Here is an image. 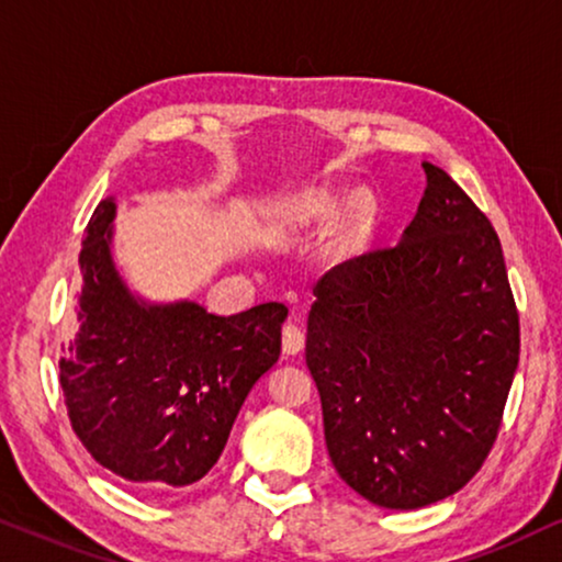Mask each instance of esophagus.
Listing matches in <instances>:
<instances>
[{
  "label": "esophagus",
  "mask_w": 562,
  "mask_h": 562,
  "mask_svg": "<svg viewBox=\"0 0 562 562\" xmlns=\"http://www.w3.org/2000/svg\"><path fill=\"white\" fill-rule=\"evenodd\" d=\"M303 347H305V334L301 331V326L288 324L282 328V351H285L288 357L301 355Z\"/></svg>",
  "instance_id": "34e87169"
}]
</instances>
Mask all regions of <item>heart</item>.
Listing matches in <instances>:
<instances>
[{"label":"heart","instance_id":"b5f03b06","mask_svg":"<svg viewBox=\"0 0 562 562\" xmlns=\"http://www.w3.org/2000/svg\"><path fill=\"white\" fill-rule=\"evenodd\" d=\"M331 215H334L331 194L313 192V194H305L303 200H297L288 213H282L280 218H277V231H280V234H297V231H305L316 226V223L328 221ZM368 215H370V203L362 198V194H355L347 207V213H344V218L339 223V231H336V238H339V241H347V238L355 236L357 231L362 228V223L368 221Z\"/></svg>","mask_w":562,"mask_h":562}]
</instances>
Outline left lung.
<instances>
[{
    "instance_id": "obj_1",
    "label": "left lung",
    "mask_w": 562,
    "mask_h": 562,
    "mask_svg": "<svg viewBox=\"0 0 562 562\" xmlns=\"http://www.w3.org/2000/svg\"><path fill=\"white\" fill-rule=\"evenodd\" d=\"M422 167L424 198L398 246L331 269L305 336L336 473L398 512L481 470L519 364L496 231L445 169Z\"/></svg>"
}]
</instances>
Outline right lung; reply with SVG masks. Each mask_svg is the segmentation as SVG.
I'll list each match as a JSON object with an SVG mask.
<instances>
[{"label":"right lung","instance_id":"right-lung-1","mask_svg":"<svg viewBox=\"0 0 562 562\" xmlns=\"http://www.w3.org/2000/svg\"><path fill=\"white\" fill-rule=\"evenodd\" d=\"M115 211L104 198L81 241L66 408L102 468L146 488H182L218 462L246 395L280 359L288 305L215 316L187 297L146 301L115 265Z\"/></svg>","mask_w":562,"mask_h":562}]
</instances>
